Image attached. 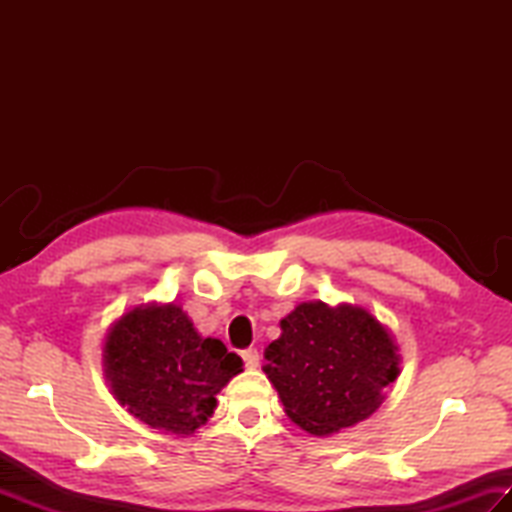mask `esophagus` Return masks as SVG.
Masks as SVG:
<instances>
[{"mask_svg":"<svg viewBox=\"0 0 512 512\" xmlns=\"http://www.w3.org/2000/svg\"><path fill=\"white\" fill-rule=\"evenodd\" d=\"M242 358H244V363H246L248 369L259 367V352L255 350V347H248V350H244Z\"/></svg>","mask_w":512,"mask_h":512,"instance_id":"1","label":"esophagus"}]
</instances>
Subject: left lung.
I'll list each match as a JSON object with an SVG mask.
<instances>
[{"instance_id":"left-lung-1","label":"left lung","mask_w":512,"mask_h":512,"mask_svg":"<svg viewBox=\"0 0 512 512\" xmlns=\"http://www.w3.org/2000/svg\"><path fill=\"white\" fill-rule=\"evenodd\" d=\"M264 352V372L286 416L312 436H332L369 418L400 374L394 336L365 308L299 303Z\"/></svg>"}]
</instances>
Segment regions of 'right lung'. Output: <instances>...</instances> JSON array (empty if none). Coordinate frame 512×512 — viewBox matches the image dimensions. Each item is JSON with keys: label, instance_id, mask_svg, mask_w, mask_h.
<instances>
[{"label": "right lung", "instance_id": "add662e5", "mask_svg": "<svg viewBox=\"0 0 512 512\" xmlns=\"http://www.w3.org/2000/svg\"><path fill=\"white\" fill-rule=\"evenodd\" d=\"M242 365L220 339L200 336L176 303L125 312L103 345V372L114 398L151 429L178 438L206 424L215 396Z\"/></svg>", "mask_w": 512, "mask_h": 512}]
</instances>
